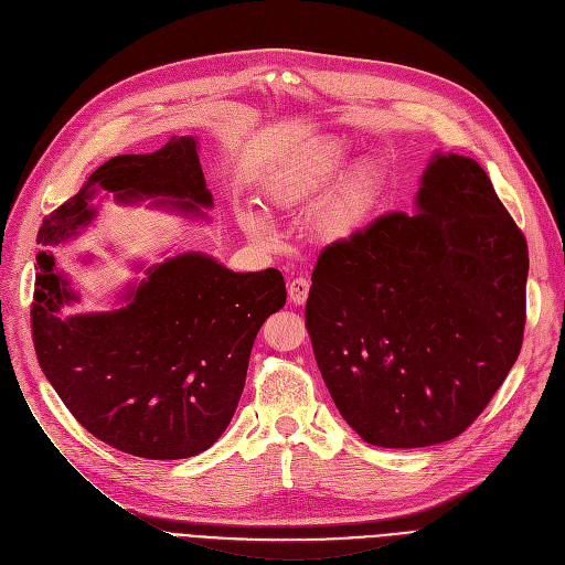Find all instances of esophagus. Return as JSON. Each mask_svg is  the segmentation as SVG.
I'll use <instances>...</instances> for the list:
<instances>
[{"mask_svg": "<svg viewBox=\"0 0 565 565\" xmlns=\"http://www.w3.org/2000/svg\"><path fill=\"white\" fill-rule=\"evenodd\" d=\"M311 281L307 277H295L288 281V300L292 305H305L309 298Z\"/></svg>", "mask_w": 565, "mask_h": 565, "instance_id": "esophagus-1", "label": "esophagus"}]
</instances>
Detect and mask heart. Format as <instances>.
<instances>
[{"label": "heart", "instance_id": "obj_1", "mask_svg": "<svg viewBox=\"0 0 565 565\" xmlns=\"http://www.w3.org/2000/svg\"><path fill=\"white\" fill-rule=\"evenodd\" d=\"M348 156L350 148L341 139L313 146L270 190L267 199L277 211H298L330 189L316 207L313 231L328 243L352 241L369 226L375 213L384 190V171L375 160H360L343 169ZM237 222L258 241L273 237L270 224L252 207L237 211Z\"/></svg>", "mask_w": 565, "mask_h": 565}]
</instances>
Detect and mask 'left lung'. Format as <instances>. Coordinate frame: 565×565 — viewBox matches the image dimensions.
<instances>
[{"label":"left lung","instance_id":"left-lung-1","mask_svg":"<svg viewBox=\"0 0 565 565\" xmlns=\"http://www.w3.org/2000/svg\"><path fill=\"white\" fill-rule=\"evenodd\" d=\"M529 249L488 173L435 153L417 213H387L318 256L307 330L352 430L382 449L465 433L513 369Z\"/></svg>","mask_w":565,"mask_h":565}]
</instances>
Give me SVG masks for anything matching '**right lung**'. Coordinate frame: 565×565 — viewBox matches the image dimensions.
<instances>
[{
  "label": "right lung",
  "instance_id": "add662e5",
  "mask_svg": "<svg viewBox=\"0 0 565 565\" xmlns=\"http://www.w3.org/2000/svg\"><path fill=\"white\" fill-rule=\"evenodd\" d=\"M96 188L118 201L148 196L201 215L213 194L194 137H171L148 156H116L43 220L32 302L39 364L73 417L109 447L148 460H181L211 449L241 401L254 339L286 305L279 270L233 273L190 252L146 270L126 307L62 318L77 302L47 245L92 224Z\"/></svg>",
  "mask_w": 565,
  "mask_h": 565
}]
</instances>
